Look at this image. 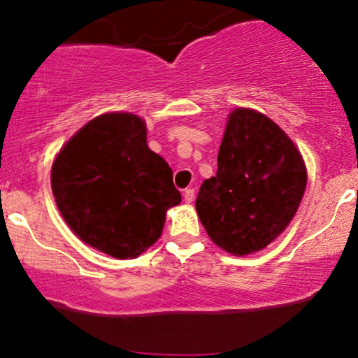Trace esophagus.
Here are the masks:
<instances>
[{"label": "esophagus", "mask_w": 358, "mask_h": 358, "mask_svg": "<svg viewBox=\"0 0 358 358\" xmlns=\"http://www.w3.org/2000/svg\"><path fill=\"white\" fill-rule=\"evenodd\" d=\"M183 199L187 203H192L193 200H195V190H193V188H187L183 193Z\"/></svg>", "instance_id": "1"}]
</instances>
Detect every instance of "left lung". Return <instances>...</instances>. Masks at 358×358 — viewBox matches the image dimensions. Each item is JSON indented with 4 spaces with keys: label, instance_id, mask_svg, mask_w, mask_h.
Segmentation results:
<instances>
[{
    "label": "left lung",
    "instance_id": "8db88e82",
    "mask_svg": "<svg viewBox=\"0 0 358 358\" xmlns=\"http://www.w3.org/2000/svg\"><path fill=\"white\" fill-rule=\"evenodd\" d=\"M217 166L195 202L208 237L234 256L264 249L301 203L308 178L301 153L268 116L237 108L227 119Z\"/></svg>",
    "mask_w": 358,
    "mask_h": 358
}]
</instances>
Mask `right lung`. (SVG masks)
<instances>
[{
  "label": "right lung",
  "mask_w": 358,
  "mask_h": 358,
  "mask_svg": "<svg viewBox=\"0 0 358 358\" xmlns=\"http://www.w3.org/2000/svg\"><path fill=\"white\" fill-rule=\"evenodd\" d=\"M57 207L79 239L133 259L159 239L166 210L182 202L173 173L146 145V124L129 113L89 121L52 165Z\"/></svg>",
  "instance_id": "1"
}]
</instances>
